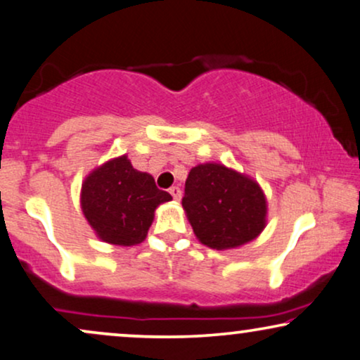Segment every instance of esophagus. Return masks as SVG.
I'll list each match as a JSON object with an SVG mask.
<instances>
[{
	"mask_svg": "<svg viewBox=\"0 0 360 360\" xmlns=\"http://www.w3.org/2000/svg\"><path fill=\"white\" fill-rule=\"evenodd\" d=\"M170 195H172V197H174V200H176V202H179V200L181 198V190L179 188V186H172Z\"/></svg>",
	"mask_w": 360,
	"mask_h": 360,
	"instance_id": "1",
	"label": "esophagus"
}]
</instances>
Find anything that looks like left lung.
<instances>
[{
  "label": "left lung",
  "mask_w": 360,
  "mask_h": 360,
  "mask_svg": "<svg viewBox=\"0 0 360 360\" xmlns=\"http://www.w3.org/2000/svg\"><path fill=\"white\" fill-rule=\"evenodd\" d=\"M181 205L193 233L213 250L238 248L266 226V197L250 176L221 163L190 170Z\"/></svg>",
  "instance_id": "1"
}]
</instances>
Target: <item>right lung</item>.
Listing matches in <instances>:
<instances>
[{
    "label": "right lung",
    "mask_w": 360,
    "mask_h": 360,
    "mask_svg": "<svg viewBox=\"0 0 360 360\" xmlns=\"http://www.w3.org/2000/svg\"><path fill=\"white\" fill-rule=\"evenodd\" d=\"M172 195L158 190L152 175L135 170L127 155L112 158L86 176L81 207L102 241L119 246L146 240L160 203Z\"/></svg>",
    "instance_id": "add662e5"
}]
</instances>
